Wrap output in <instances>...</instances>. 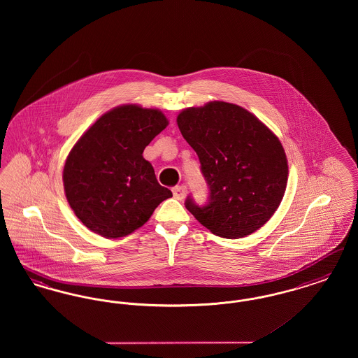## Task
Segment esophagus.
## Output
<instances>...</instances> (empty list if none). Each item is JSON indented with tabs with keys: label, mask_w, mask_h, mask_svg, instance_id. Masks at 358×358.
Segmentation results:
<instances>
[{
	"label": "esophagus",
	"mask_w": 358,
	"mask_h": 358,
	"mask_svg": "<svg viewBox=\"0 0 358 358\" xmlns=\"http://www.w3.org/2000/svg\"><path fill=\"white\" fill-rule=\"evenodd\" d=\"M187 193V189L185 185H180V187H173V196H174V199H177V200H182V199H185Z\"/></svg>",
	"instance_id": "1"
}]
</instances>
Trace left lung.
<instances>
[{
  "label": "left lung",
  "instance_id": "left-lung-1",
  "mask_svg": "<svg viewBox=\"0 0 358 358\" xmlns=\"http://www.w3.org/2000/svg\"><path fill=\"white\" fill-rule=\"evenodd\" d=\"M199 155L208 201L192 196L187 210L216 236L244 238L271 219L287 185V158L273 131L243 107L227 102L190 107L177 117Z\"/></svg>",
  "mask_w": 358,
  "mask_h": 358
}]
</instances>
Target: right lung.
<instances>
[{"label":"right lung","instance_id":"1","mask_svg":"<svg viewBox=\"0 0 358 358\" xmlns=\"http://www.w3.org/2000/svg\"><path fill=\"white\" fill-rule=\"evenodd\" d=\"M166 126L161 111L126 104L106 113L76 142L63 182L71 208L87 228L107 238L126 236L173 196L142 155Z\"/></svg>","mask_w":358,"mask_h":358}]
</instances>
